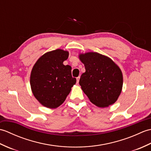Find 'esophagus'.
Returning a JSON list of instances; mask_svg holds the SVG:
<instances>
[{
    "label": "esophagus",
    "mask_w": 151,
    "mask_h": 151,
    "mask_svg": "<svg viewBox=\"0 0 151 151\" xmlns=\"http://www.w3.org/2000/svg\"><path fill=\"white\" fill-rule=\"evenodd\" d=\"M79 80H80V76H78V77L76 78V82H77V84L79 82Z\"/></svg>",
    "instance_id": "obj_1"
}]
</instances>
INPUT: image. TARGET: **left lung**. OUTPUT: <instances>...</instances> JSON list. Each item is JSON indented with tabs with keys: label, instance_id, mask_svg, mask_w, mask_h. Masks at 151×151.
<instances>
[{
	"label": "left lung",
	"instance_id": "left-lung-1",
	"mask_svg": "<svg viewBox=\"0 0 151 151\" xmlns=\"http://www.w3.org/2000/svg\"><path fill=\"white\" fill-rule=\"evenodd\" d=\"M86 72L79 81L89 101L99 108H106L117 101L123 84L121 69L110 58L95 52L79 54Z\"/></svg>",
	"mask_w": 151,
	"mask_h": 151
}]
</instances>
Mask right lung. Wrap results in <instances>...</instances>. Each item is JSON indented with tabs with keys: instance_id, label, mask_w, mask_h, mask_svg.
Segmentation results:
<instances>
[{
	"instance_id": "1",
	"label": "right lung",
	"mask_w": 151,
	"mask_h": 151,
	"mask_svg": "<svg viewBox=\"0 0 151 151\" xmlns=\"http://www.w3.org/2000/svg\"><path fill=\"white\" fill-rule=\"evenodd\" d=\"M68 57V51L54 50L41 56L32 67L30 78L32 91L45 107L60 106L76 84V78L71 75V67L63 63Z\"/></svg>"
}]
</instances>
